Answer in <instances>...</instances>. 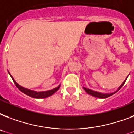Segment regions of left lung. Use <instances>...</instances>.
I'll return each mask as SVG.
<instances>
[{
    "mask_svg": "<svg viewBox=\"0 0 134 134\" xmlns=\"http://www.w3.org/2000/svg\"><path fill=\"white\" fill-rule=\"evenodd\" d=\"M127 79H125V81L123 82V83L122 84V85H121L120 87H119L118 90H120L121 88H122V87L123 85L125 84V81H126ZM83 89L85 90V91H86L87 93L89 94H90V95L93 96V97H95L100 98V99H105V98H107V97H110V96L113 95V94H115V92H113V93H110V94H104V93H101V92H98L94 91V90H92L88 89V88H84V87H83Z\"/></svg>",
    "mask_w": 134,
    "mask_h": 134,
    "instance_id": "8db88e82",
    "label": "left lung"
}]
</instances>
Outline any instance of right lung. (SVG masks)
I'll return each mask as SVG.
<instances>
[{"label": "right lung", "mask_w": 134, "mask_h": 134, "mask_svg": "<svg viewBox=\"0 0 134 134\" xmlns=\"http://www.w3.org/2000/svg\"><path fill=\"white\" fill-rule=\"evenodd\" d=\"M11 76V75H10ZM12 77V76H11ZM12 80H13L14 83L15 84L16 88L19 90L20 91H21L22 92H24V94H26L27 95L30 96L31 97L33 98H37V99H42V98H46L48 97L49 96L52 95L53 94H54L55 92L58 90L60 88V86H58L57 88H54L53 90H48V91H44V92H36V91H33V90H31L29 89H26L25 88H23L21 86H19V84L15 81V80L12 77Z\"/></svg>", "instance_id": "add662e5"}]
</instances>
